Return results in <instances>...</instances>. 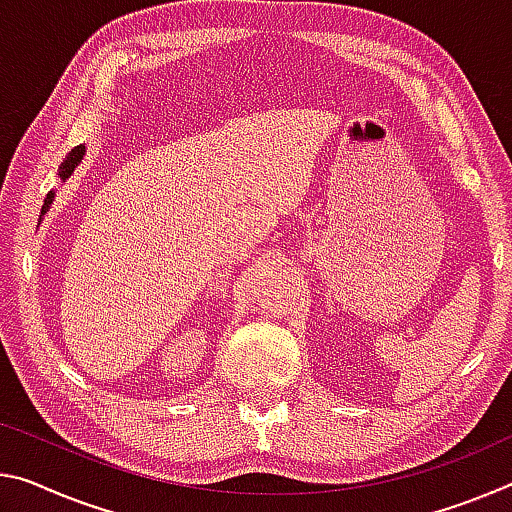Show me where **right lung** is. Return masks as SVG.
I'll return each mask as SVG.
<instances>
[{
	"label": "right lung",
	"instance_id": "right-lung-1",
	"mask_svg": "<svg viewBox=\"0 0 512 512\" xmlns=\"http://www.w3.org/2000/svg\"><path fill=\"white\" fill-rule=\"evenodd\" d=\"M84 154H86V145H77V148H72V150L68 152V157L63 159L61 166H59V180H61V182H66L68 177H70L72 173H75V168L81 164V159H84ZM54 198H56V191L47 193V198H45V202H43V209H40V221H43L45 214L50 212Z\"/></svg>",
	"mask_w": 512,
	"mask_h": 512
}]
</instances>
